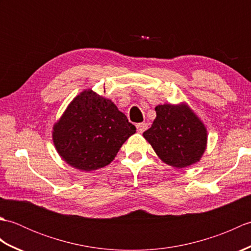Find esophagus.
Returning <instances> with one entry per match:
<instances>
[{
	"label": "esophagus",
	"instance_id": "esophagus-1",
	"mask_svg": "<svg viewBox=\"0 0 251 251\" xmlns=\"http://www.w3.org/2000/svg\"><path fill=\"white\" fill-rule=\"evenodd\" d=\"M136 127H137V131L139 132V134H142V132L148 128V124L147 123H139V124L136 125Z\"/></svg>",
	"mask_w": 251,
	"mask_h": 251
}]
</instances>
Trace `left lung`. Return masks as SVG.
Instances as JSON below:
<instances>
[{
	"label": "left lung",
	"mask_w": 251,
	"mask_h": 251,
	"mask_svg": "<svg viewBox=\"0 0 251 251\" xmlns=\"http://www.w3.org/2000/svg\"><path fill=\"white\" fill-rule=\"evenodd\" d=\"M156 117L143 137L169 166L184 168L200 162L207 148V129L185 102L156 105Z\"/></svg>",
	"instance_id": "1"
}]
</instances>
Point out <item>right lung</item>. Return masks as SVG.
Here are the masks:
<instances>
[{
    "instance_id": "1",
    "label": "right lung",
    "mask_w": 251,
    "mask_h": 251,
    "mask_svg": "<svg viewBox=\"0 0 251 251\" xmlns=\"http://www.w3.org/2000/svg\"><path fill=\"white\" fill-rule=\"evenodd\" d=\"M136 127L112 100L85 89L52 127L58 154L70 166L93 172L109 165Z\"/></svg>"
}]
</instances>
